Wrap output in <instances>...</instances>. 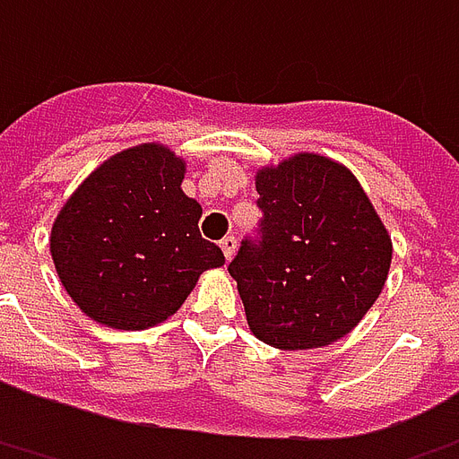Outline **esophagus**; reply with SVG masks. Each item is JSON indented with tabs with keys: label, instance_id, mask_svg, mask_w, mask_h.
<instances>
[{
	"label": "esophagus",
	"instance_id": "1",
	"mask_svg": "<svg viewBox=\"0 0 459 459\" xmlns=\"http://www.w3.org/2000/svg\"><path fill=\"white\" fill-rule=\"evenodd\" d=\"M236 246H238L236 236H226V238L221 240V250H223L226 260H230V257H233V253H236Z\"/></svg>",
	"mask_w": 459,
	"mask_h": 459
}]
</instances>
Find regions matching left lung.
<instances>
[{
    "label": "left lung",
    "mask_w": 459,
    "mask_h": 459,
    "mask_svg": "<svg viewBox=\"0 0 459 459\" xmlns=\"http://www.w3.org/2000/svg\"><path fill=\"white\" fill-rule=\"evenodd\" d=\"M255 186L263 219L229 264L247 325L281 351L331 345L385 287L386 229L351 169L321 155L260 169Z\"/></svg>",
    "instance_id": "obj_1"
}]
</instances>
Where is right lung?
I'll return each instance as SVG.
<instances>
[{
  "label": "right lung",
  "mask_w": 459,
  "mask_h": 459,
  "mask_svg": "<svg viewBox=\"0 0 459 459\" xmlns=\"http://www.w3.org/2000/svg\"><path fill=\"white\" fill-rule=\"evenodd\" d=\"M185 162L162 145L124 151L77 186L50 236L60 281L84 314L138 331L178 311L226 257L202 238V206L182 192Z\"/></svg>",
  "instance_id": "right-lung-1"
}]
</instances>
